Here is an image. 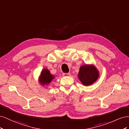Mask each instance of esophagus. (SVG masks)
Listing matches in <instances>:
<instances>
[{"label": "esophagus", "instance_id": "1", "mask_svg": "<svg viewBox=\"0 0 129 129\" xmlns=\"http://www.w3.org/2000/svg\"><path fill=\"white\" fill-rule=\"evenodd\" d=\"M71 74L70 73H64L63 74V76L64 77H67V76H71Z\"/></svg>", "mask_w": 129, "mask_h": 129}]
</instances>
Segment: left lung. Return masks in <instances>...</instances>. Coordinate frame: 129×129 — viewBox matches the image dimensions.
Instances as JSON below:
<instances>
[{
    "label": "left lung",
    "mask_w": 129,
    "mask_h": 129,
    "mask_svg": "<svg viewBox=\"0 0 129 129\" xmlns=\"http://www.w3.org/2000/svg\"><path fill=\"white\" fill-rule=\"evenodd\" d=\"M77 76L82 84L84 86H89L99 79L100 72L93 64H85L80 67Z\"/></svg>",
    "instance_id": "obj_1"
}]
</instances>
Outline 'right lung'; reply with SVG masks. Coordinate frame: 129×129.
Returning a JSON list of instances; mask_svg holds the SVG:
<instances>
[{
  "mask_svg": "<svg viewBox=\"0 0 129 129\" xmlns=\"http://www.w3.org/2000/svg\"><path fill=\"white\" fill-rule=\"evenodd\" d=\"M55 76L50 73L49 70L47 68H44L40 72V75L38 77V82L42 87H46L49 86L50 83L53 79H55Z\"/></svg>",
  "mask_w": 129,
  "mask_h": 129,
  "instance_id": "1",
  "label": "right lung"
}]
</instances>
